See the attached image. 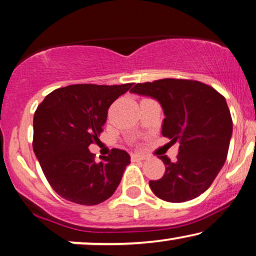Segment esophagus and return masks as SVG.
Returning <instances> with one entry per match:
<instances>
[{"instance_id":"34e87169","label":"esophagus","mask_w":256,"mask_h":256,"mask_svg":"<svg viewBox=\"0 0 256 256\" xmlns=\"http://www.w3.org/2000/svg\"><path fill=\"white\" fill-rule=\"evenodd\" d=\"M130 156H132V161H142V160H146V158H146V155L140 154V152H132Z\"/></svg>"}]
</instances>
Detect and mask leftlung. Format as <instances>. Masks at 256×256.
Listing matches in <instances>:
<instances>
[{
  "label": "left lung",
  "instance_id": "8db88e82",
  "mask_svg": "<svg viewBox=\"0 0 256 256\" xmlns=\"http://www.w3.org/2000/svg\"><path fill=\"white\" fill-rule=\"evenodd\" d=\"M130 92L156 100L166 116L162 135L180 142L176 162L160 156L166 172L160 180L149 181L152 193L168 202L200 196L227 158L233 121L226 98L193 80H158L135 84Z\"/></svg>",
  "mask_w": 256,
  "mask_h": 256
}]
</instances>
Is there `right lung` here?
<instances>
[{
	"label": "right lung",
	"instance_id": "obj_1",
	"mask_svg": "<svg viewBox=\"0 0 256 256\" xmlns=\"http://www.w3.org/2000/svg\"><path fill=\"white\" fill-rule=\"evenodd\" d=\"M132 86H68L48 94L36 109L32 149L60 196L94 206L114 194L130 156L115 148L96 162L88 147L98 141L108 108Z\"/></svg>",
	"mask_w": 256,
	"mask_h": 256
}]
</instances>
